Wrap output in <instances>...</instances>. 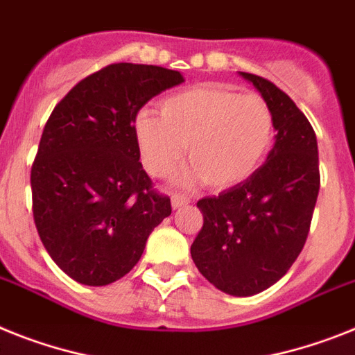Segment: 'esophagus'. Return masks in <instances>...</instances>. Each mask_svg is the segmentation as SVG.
<instances>
[{"label":"esophagus","mask_w":355,"mask_h":355,"mask_svg":"<svg viewBox=\"0 0 355 355\" xmlns=\"http://www.w3.org/2000/svg\"><path fill=\"white\" fill-rule=\"evenodd\" d=\"M187 204H189V196L180 195V193H173L171 205L175 207V209H178V207H182V205H187Z\"/></svg>","instance_id":"1"}]
</instances>
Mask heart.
Returning <instances> with one entry per match:
<instances>
[{"mask_svg":"<svg viewBox=\"0 0 355 355\" xmlns=\"http://www.w3.org/2000/svg\"><path fill=\"white\" fill-rule=\"evenodd\" d=\"M135 137L142 162L155 177H168L187 146L193 166L182 182L204 180L213 189H227L260 168L272 146L274 115L261 95L209 83L166 97L160 115L139 113Z\"/></svg>","mask_w":355,"mask_h":355,"instance_id":"obj_1","label":"heart"}]
</instances>
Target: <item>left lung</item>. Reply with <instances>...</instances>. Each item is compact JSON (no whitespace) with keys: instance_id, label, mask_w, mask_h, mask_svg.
Here are the masks:
<instances>
[{"instance_id":"8db88e82","label":"left lung","mask_w":355,"mask_h":355,"mask_svg":"<svg viewBox=\"0 0 355 355\" xmlns=\"http://www.w3.org/2000/svg\"><path fill=\"white\" fill-rule=\"evenodd\" d=\"M240 73L269 103L278 135L247 180L196 202L204 225L191 258L222 293L252 296L284 278L305 245L320 193V157L311 122L294 101L263 77Z\"/></svg>"}]
</instances>
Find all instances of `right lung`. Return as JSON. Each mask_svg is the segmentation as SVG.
I'll use <instances>...</instances> for the list:
<instances>
[{
	"label": "right lung",
	"mask_w": 355,
	"mask_h": 355,
	"mask_svg": "<svg viewBox=\"0 0 355 355\" xmlns=\"http://www.w3.org/2000/svg\"><path fill=\"white\" fill-rule=\"evenodd\" d=\"M180 71L113 62L77 83L44 124L32 164V213L59 269L101 287L126 276L171 214L153 189L135 137L139 110L180 85Z\"/></svg>",
	"instance_id": "obj_1"
}]
</instances>
